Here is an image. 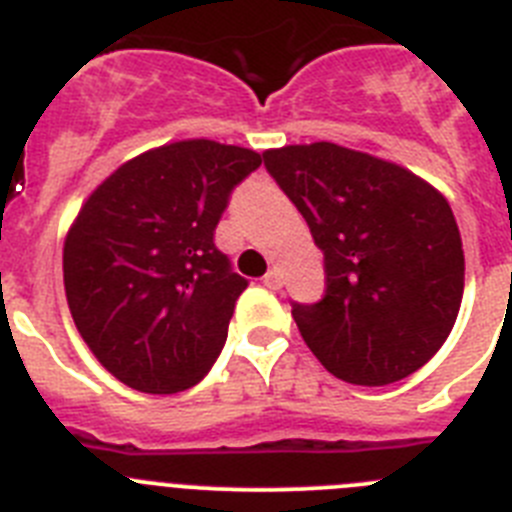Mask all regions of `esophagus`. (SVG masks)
<instances>
[{
	"mask_svg": "<svg viewBox=\"0 0 512 512\" xmlns=\"http://www.w3.org/2000/svg\"><path fill=\"white\" fill-rule=\"evenodd\" d=\"M264 284L269 289H282V284H284V277H282V271L277 269V266H274V269H269L264 274Z\"/></svg>",
	"mask_w": 512,
	"mask_h": 512,
	"instance_id": "1",
	"label": "esophagus"
}]
</instances>
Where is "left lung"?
Returning <instances> with one entry per match:
<instances>
[{"instance_id": "1", "label": "left lung", "mask_w": 512, "mask_h": 512, "mask_svg": "<svg viewBox=\"0 0 512 512\" xmlns=\"http://www.w3.org/2000/svg\"><path fill=\"white\" fill-rule=\"evenodd\" d=\"M264 164L323 251V300L292 305L312 354L364 387L418 372L449 338L464 295L446 197L413 171L328 140L271 148Z\"/></svg>"}]
</instances>
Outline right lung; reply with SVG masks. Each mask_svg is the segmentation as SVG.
<instances>
[{
	"label": "right lung",
	"mask_w": 512,
	"mask_h": 512,
	"mask_svg": "<svg viewBox=\"0 0 512 512\" xmlns=\"http://www.w3.org/2000/svg\"><path fill=\"white\" fill-rule=\"evenodd\" d=\"M261 153L207 138L130 158L81 205L63 243L71 318L99 364L148 395L215 364L248 287L212 235Z\"/></svg>",
	"instance_id": "right-lung-1"
}]
</instances>
